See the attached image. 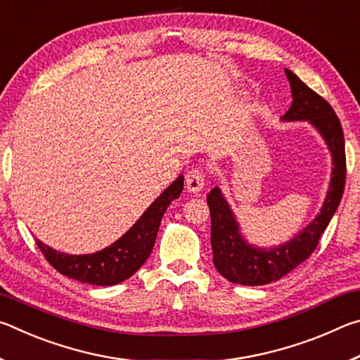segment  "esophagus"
<instances>
[{"label": "esophagus", "mask_w": 360, "mask_h": 360, "mask_svg": "<svg viewBox=\"0 0 360 360\" xmlns=\"http://www.w3.org/2000/svg\"><path fill=\"white\" fill-rule=\"evenodd\" d=\"M203 186H205V174L202 169L195 168L186 174V188L191 193L200 192L203 188Z\"/></svg>", "instance_id": "1"}]
</instances>
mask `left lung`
<instances>
[{
	"label": "left lung",
	"instance_id": "1",
	"mask_svg": "<svg viewBox=\"0 0 360 360\" xmlns=\"http://www.w3.org/2000/svg\"><path fill=\"white\" fill-rule=\"evenodd\" d=\"M292 90V106L283 120H308L318 130L332 152V179L326 202L314 221L300 233L281 246L255 248L243 238L238 222L219 187L208 193L211 212V246L214 266L230 283L243 285H264L288 275L318 246L321 235L333 217L345 192L346 155L345 136L338 115L333 108L300 81L294 72L284 70Z\"/></svg>",
	"mask_w": 360,
	"mask_h": 360
}]
</instances>
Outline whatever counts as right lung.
Segmentation results:
<instances>
[{"label":"right lung","instance_id":"obj_1","mask_svg":"<svg viewBox=\"0 0 360 360\" xmlns=\"http://www.w3.org/2000/svg\"><path fill=\"white\" fill-rule=\"evenodd\" d=\"M184 188V178L179 176L127 233L112 243L109 248L101 249L95 254L71 255L58 252L44 243L36 240V245L44 254L46 260L58 273L76 281L94 285H114L119 284L141 268L152 252L160 227L162 217L173 200L179 198Z\"/></svg>","mask_w":360,"mask_h":360}]
</instances>
